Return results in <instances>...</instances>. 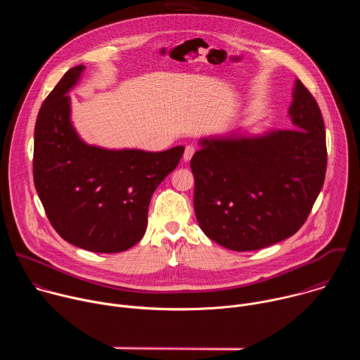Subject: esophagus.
Segmentation results:
<instances>
[{"instance_id":"obj_1","label":"esophagus","mask_w":360,"mask_h":360,"mask_svg":"<svg viewBox=\"0 0 360 360\" xmlns=\"http://www.w3.org/2000/svg\"><path fill=\"white\" fill-rule=\"evenodd\" d=\"M193 153H195V146L188 145V146L185 148V152H184V161H185V162L191 161V158H192Z\"/></svg>"}]
</instances>
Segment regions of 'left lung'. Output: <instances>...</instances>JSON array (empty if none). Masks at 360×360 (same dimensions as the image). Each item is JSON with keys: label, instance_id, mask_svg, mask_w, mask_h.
<instances>
[{"label": "left lung", "instance_id": "1", "mask_svg": "<svg viewBox=\"0 0 360 360\" xmlns=\"http://www.w3.org/2000/svg\"><path fill=\"white\" fill-rule=\"evenodd\" d=\"M292 98L293 129L205 136L191 160L198 224L231 250L262 249L296 233L323 186L328 153L321 110L299 79Z\"/></svg>", "mask_w": 360, "mask_h": 360}]
</instances>
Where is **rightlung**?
Wrapping results in <instances>:
<instances>
[{"label":"right lung","instance_id":"1","mask_svg":"<svg viewBox=\"0 0 360 360\" xmlns=\"http://www.w3.org/2000/svg\"><path fill=\"white\" fill-rule=\"evenodd\" d=\"M84 65L65 72L45 98L34 132V185L58 235L78 248L124 252L138 243L158 185L178 167L182 145L164 152L108 149L81 139L68 92Z\"/></svg>","mask_w":360,"mask_h":360}]
</instances>
